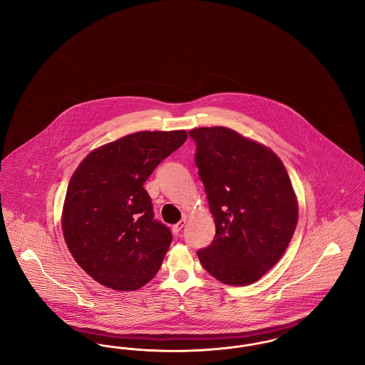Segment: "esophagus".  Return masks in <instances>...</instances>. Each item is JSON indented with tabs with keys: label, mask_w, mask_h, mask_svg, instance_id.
<instances>
[{
	"label": "esophagus",
	"mask_w": 365,
	"mask_h": 365,
	"mask_svg": "<svg viewBox=\"0 0 365 365\" xmlns=\"http://www.w3.org/2000/svg\"><path fill=\"white\" fill-rule=\"evenodd\" d=\"M185 222H187V220L185 218H182L181 221H178L177 224H174L173 225V233L174 235H178L180 233V230H182L184 227H185Z\"/></svg>",
	"instance_id": "34e87169"
}]
</instances>
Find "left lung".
Segmentation results:
<instances>
[{"label":"left lung","mask_w":365,"mask_h":365,"mask_svg":"<svg viewBox=\"0 0 365 365\" xmlns=\"http://www.w3.org/2000/svg\"><path fill=\"white\" fill-rule=\"evenodd\" d=\"M195 163L215 222L210 246L197 251L203 268L230 286H247L273 268L298 222L287 170L268 147L222 128L190 132Z\"/></svg>","instance_id":"obj_1"}]
</instances>
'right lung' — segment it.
Here are the masks:
<instances>
[{
  "label": "right lung",
  "instance_id": "1",
  "mask_svg": "<svg viewBox=\"0 0 365 365\" xmlns=\"http://www.w3.org/2000/svg\"><path fill=\"white\" fill-rule=\"evenodd\" d=\"M187 137L185 130L137 132L79 163L66 193L61 227L71 255L97 283L135 291L158 273L173 236L155 220L143 185Z\"/></svg>",
  "mask_w": 365,
  "mask_h": 365
}]
</instances>
